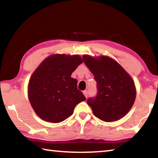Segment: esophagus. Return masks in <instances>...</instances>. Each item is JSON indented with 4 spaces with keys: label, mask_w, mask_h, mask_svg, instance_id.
I'll return each mask as SVG.
<instances>
[{
    "label": "esophagus",
    "mask_w": 158,
    "mask_h": 158,
    "mask_svg": "<svg viewBox=\"0 0 158 158\" xmlns=\"http://www.w3.org/2000/svg\"><path fill=\"white\" fill-rule=\"evenodd\" d=\"M83 93H84V95H85V98H87L88 95H89V92H88L87 90H84V91L83 92Z\"/></svg>",
    "instance_id": "1"
}]
</instances>
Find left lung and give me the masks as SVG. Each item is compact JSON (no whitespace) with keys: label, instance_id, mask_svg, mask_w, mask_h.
<instances>
[{"label":"left lung","instance_id":"obj_1","mask_svg":"<svg viewBox=\"0 0 158 158\" xmlns=\"http://www.w3.org/2000/svg\"><path fill=\"white\" fill-rule=\"evenodd\" d=\"M83 59L97 81V95L87 100L93 113L105 122L121 119L135 102L137 92L132 78L116 60L106 56L95 58L84 55Z\"/></svg>","mask_w":158,"mask_h":158}]
</instances>
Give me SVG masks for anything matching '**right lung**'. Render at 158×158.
<instances>
[{
    "label": "right lung",
    "mask_w": 158,
    "mask_h": 158,
    "mask_svg": "<svg viewBox=\"0 0 158 158\" xmlns=\"http://www.w3.org/2000/svg\"><path fill=\"white\" fill-rule=\"evenodd\" d=\"M83 63L79 55L55 54L42 61L31 77L28 86L30 103L37 116L50 123L63 121L77 104L85 100L71 74Z\"/></svg>",
    "instance_id": "add662e5"
}]
</instances>
